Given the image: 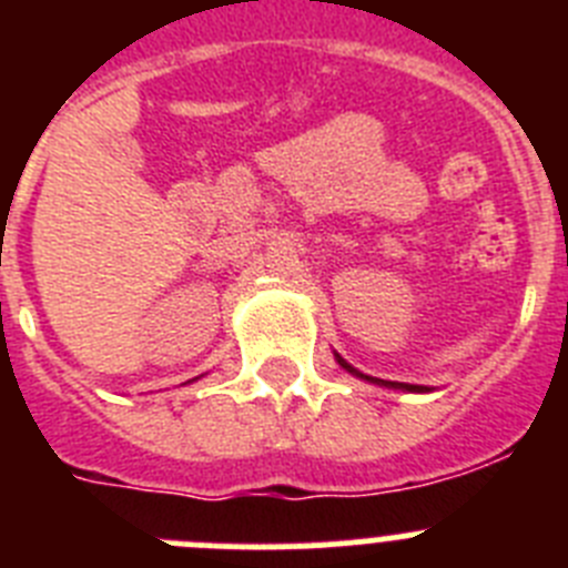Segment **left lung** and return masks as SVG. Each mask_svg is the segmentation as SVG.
<instances>
[{
  "label": "left lung",
  "mask_w": 568,
  "mask_h": 568,
  "mask_svg": "<svg viewBox=\"0 0 568 568\" xmlns=\"http://www.w3.org/2000/svg\"><path fill=\"white\" fill-rule=\"evenodd\" d=\"M335 355V361H338V366H344L346 373L349 375H355V378H361V381H369V384H378V386H389V389H400V393H433L435 386H424V384H400V381H384V378H373V375H364V373H358V369H355V366H349L346 364L344 358H341L338 353H333Z\"/></svg>",
  "instance_id": "obj_1"
}]
</instances>
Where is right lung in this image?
<instances>
[{
	"label": "right lung",
	"mask_w": 568,
	"mask_h": 568,
	"mask_svg": "<svg viewBox=\"0 0 568 568\" xmlns=\"http://www.w3.org/2000/svg\"><path fill=\"white\" fill-rule=\"evenodd\" d=\"M193 381H195V378H193ZM187 384H190V381H187Z\"/></svg>",
	"instance_id": "1"
}]
</instances>
